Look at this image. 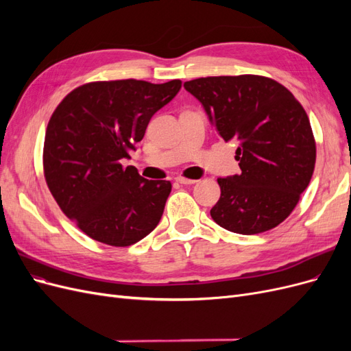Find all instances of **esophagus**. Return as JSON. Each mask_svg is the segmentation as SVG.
Listing matches in <instances>:
<instances>
[{"label": "esophagus", "instance_id": "34e87169", "mask_svg": "<svg viewBox=\"0 0 351 351\" xmlns=\"http://www.w3.org/2000/svg\"><path fill=\"white\" fill-rule=\"evenodd\" d=\"M176 182L180 183V184H195L196 180H192V178H184V177H177Z\"/></svg>", "mask_w": 351, "mask_h": 351}]
</instances>
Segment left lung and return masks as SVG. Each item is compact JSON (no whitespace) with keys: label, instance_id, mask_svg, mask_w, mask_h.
Masks as SVG:
<instances>
[{"label":"left lung","instance_id":"left-lung-1","mask_svg":"<svg viewBox=\"0 0 351 351\" xmlns=\"http://www.w3.org/2000/svg\"><path fill=\"white\" fill-rule=\"evenodd\" d=\"M184 89L202 104L226 142L236 141L240 174L218 178L210 209L218 226L237 234L268 231L289 217L309 186L316 145L309 117L293 93L269 77H200Z\"/></svg>","mask_w":351,"mask_h":351}]
</instances>
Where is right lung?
<instances>
[{
    "label": "right lung",
    "mask_w": 351,
    "mask_h": 351,
    "mask_svg": "<svg viewBox=\"0 0 351 351\" xmlns=\"http://www.w3.org/2000/svg\"><path fill=\"white\" fill-rule=\"evenodd\" d=\"M182 80L92 82L71 90L51 115L44 173L61 210L90 239L125 247L158 226L171 192L167 180H146L123 167L152 115Z\"/></svg>",
    "instance_id": "add662e5"
}]
</instances>
